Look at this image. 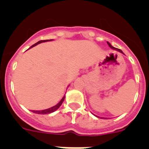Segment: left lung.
I'll list each match as a JSON object with an SVG mask.
<instances>
[{
  "mask_svg": "<svg viewBox=\"0 0 149 149\" xmlns=\"http://www.w3.org/2000/svg\"><path fill=\"white\" fill-rule=\"evenodd\" d=\"M108 43V46L110 47L111 48V49H116V50H117V51H119V52H120V53H123V51H122L121 49H116V48H115V47H113V46H112V45H111V44H110L109 42H107Z\"/></svg>",
  "mask_w": 149,
  "mask_h": 149,
  "instance_id": "obj_1",
  "label": "left lung"
}]
</instances>
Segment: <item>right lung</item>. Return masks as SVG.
Here are the masks:
<instances>
[{
	"mask_svg": "<svg viewBox=\"0 0 149 149\" xmlns=\"http://www.w3.org/2000/svg\"><path fill=\"white\" fill-rule=\"evenodd\" d=\"M48 40H41V41H38L37 43H36L35 45H33V46H31L29 48V49H30V48L36 46L37 45H38V44H40V43H42V42H45V41H47ZM49 41H52V40H49ZM65 96H63V98L61 99V101L59 102L58 103V104H56V105H55V106L52 107V108H48V109H45V110H42V111H32L33 112V113H38V114H47V113H53V112H54L55 111H56V110L58 109V108H59L60 106L61 105V104H62V102H64V100H65Z\"/></svg>",
	"mask_w": 149,
	"mask_h": 149,
	"instance_id": "right-lung-1",
	"label": "right lung"
}]
</instances>
